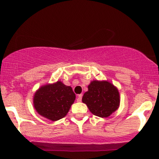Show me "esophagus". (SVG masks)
<instances>
[{
    "label": "esophagus",
    "instance_id": "34e87169",
    "mask_svg": "<svg viewBox=\"0 0 159 159\" xmlns=\"http://www.w3.org/2000/svg\"><path fill=\"white\" fill-rule=\"evenodd\" d=\"M82 96L83 95L82 94H79L78 96V98H77V102H81V99H82Z\"/></svg>",
    "mask_w": 159,
    "mask_h": 159
}]
</instances>
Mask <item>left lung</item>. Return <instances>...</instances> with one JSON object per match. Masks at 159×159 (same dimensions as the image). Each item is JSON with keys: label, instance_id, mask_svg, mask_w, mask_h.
<instances>
[{"label": "left lung", "instance_id": "1", "mask_svg": "<svg viewBox=\"0 0 159 159\" xmlns=\"http://www.w3.org/2000/svg\"><path fill=\"white\" fill-rule=\"evenodd\" d=\"M82 102L93 114L107 117L120 106V93L117 88L107 81H93L88 91L84 94Z\"/></svg>", "mask_w": 159, "mask_h": 159}]
</instances>
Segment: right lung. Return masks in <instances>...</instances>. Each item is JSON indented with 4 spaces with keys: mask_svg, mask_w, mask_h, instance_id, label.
Instances as JSON below:
<instances>
[{
    "mask_svg": "<svg viewBox=\"0 0 159 159\" xmlns=\"http://www.w3.org/2000/svg\"><path fill=\"white\" fill-rule=\"evenodd\" d=\"M75 99L72 87L61 81L42 86L34 96V106L43 117L57 121L63 118Z\"/></svg>",
    "mask_w": 159,
    "mask_h": 159,
    "instance_id": "right-lung-1",
    "label": "right lung"
}]
</instances>
